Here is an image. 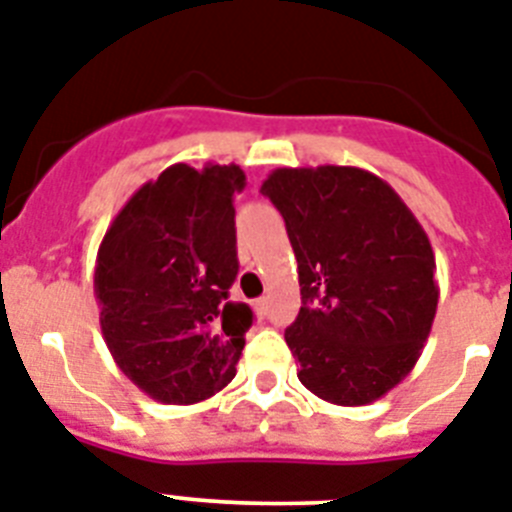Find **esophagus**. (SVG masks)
Segmentation results:
<instances>
[{
	"label": "esophagus",
	"instance_id": "esophagus-1",
	"mask_svg": "<svg viewBox=\"0 0 512 512\" xmlns=\"http://www.w3.org/2000/svg\"><path fill=\"white\" fill-rule=\"evenodd\" d=\"M253 308H256V313H259V316L264 318V316H269V308H272V303H269V298H259V300H256V305H253Z\"/></svg>",
	"mask_w": 512,
	"mask_h": 512
}]
</instances>
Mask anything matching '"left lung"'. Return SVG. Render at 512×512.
<instances>
[{
	"instance_id": "8db88e82",
	"label": "left lung",
	"mask_w": 512,
	"mask_h": 512,
	"mask_svg": "<svg viewBox=\"0 0 512 512\" xmlns=\"http://www.w3.org/2000/svg\"><path fill=\"white\" fill-rule=\"evenodd\" d=\"M303 305L285 342L318 399L373 404L412 373L438 310L430 238L383 178L349 165L277 168Z\"/></svg>"
}]
</instances>
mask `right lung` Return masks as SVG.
Returning a JSON list of instances; mask_svg holds the SVG:
<instances>
[{"instance_id": "1", "label": "right lung", "mask_w": 512, "mask_h": 512, "mask_svg": "<svg viewBox=\"0 0 512 512\" xmlns=\"http://www.w3.org/2000/svg\"><path fill=\"white\" fill-rule=\"evenodd\" d=\"M238 165L165 168L124 204L95 261L100 329L121 373L163 404H196L235 378L253 310L238 277Z\"/></svg>"}]
</instances>
